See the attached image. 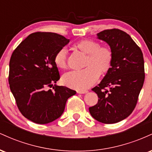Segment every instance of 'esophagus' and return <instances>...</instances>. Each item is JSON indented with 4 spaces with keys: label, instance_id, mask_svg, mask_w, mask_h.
<instances>
[{
    "label": "esophagus",
    "instance_id": "esophagus-1",
    "mask_svg": "<svg viewBox=\"0 0 152 152\" xmlns=\"http://www.w3.org/2000/svg\"><path fill=\"white\" fill-rule=\"evenodd\" d=\"M87 92H88V91H87V90H78L77 91L78 94H86Z\"/></svg>",
    "mask_w": 152,
    "mask_h": 152
}]
</instances>
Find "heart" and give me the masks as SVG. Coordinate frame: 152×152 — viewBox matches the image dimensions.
Masks as SVG:
<instances>
[{
    "instance_id": "heart-1",
    "label": "heart",
    "mask_w": 152,
    "mask_h": 152,
    "mask_svg": "<svg viewBox=\"0 0 152 152\" xmlns=\"http://www.w3.org/2000/svg\"><path fill=\"white\" fill-rule=\"evenodd\" d=\"M74 47L87 56L85 69L76 72L71 71L63 76V81L67 86L78 90L86 89L94 85L99 76H105L110 71L113 62V52L107 46H101L97 41L83 39L78 41ZM67 50L60 48L54 56L56 66L61 69L67 68Z\"/></svg>"
}]
</instances>
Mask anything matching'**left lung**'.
<instances>
[{
  "mask_svg": "<svg viewBox=\"0 0 152 152\" xmlns=\"http://www.w3.org/2000/svg\"><path fill=\"white\" fill-rule=\"evenodd\" d=\"M97 38L109 44L113 62L101 83L92 88L99 100L89 112L103 124L117 123L128 117L137 105L145 78L143 53L129 35L119 29L103 31Z\"/></svg>",
  "mask_w": 152,
  "mask_h": 152,
  "instance_id": "obj_1",
  "label": "left lung"
}]
</instances>
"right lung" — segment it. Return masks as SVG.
<instances>
[{
	"instance_id": "obj_1",
	"label": "right lung",
	"mask_w": 152,
	"mask_h": 152,
	"mask_svg": "<svg viewBox=\"0 0 152 152\" xmlns=\"http://www.w3.org/2000/svg\"><path fill=\"white\" fill-rule=\"evenodd\" d=\"M70 40L55 33L36 32L22 41L12 53L8 82L19 111L34 123L45 124L60 117L66 101L76 94L68 87L54 85L60 78L54 56Z\"/></svg>"
}]
</instances>
